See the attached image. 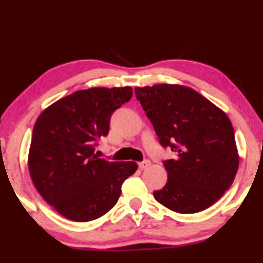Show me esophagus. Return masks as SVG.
Wrapping results in <instances>:
<instances>
[{
  "mask_svg": "<svg viewBox=\"0 0 263 263\" xmlns=\"http://www.w3.org/2000/svg\"><path fill=\"white\" fill-rule=\"evenodd\" d=\"M149 165H151V162L148 159H145V160H143V162L138 163V166H140V169H142V170L147 169V167L149 166Z\"/></svg>",
  "mask_w": 263,
  "mask_h": 263,
  "instance_id": "esophagus-1",
  "label": "esophagus"
}]
</instances>
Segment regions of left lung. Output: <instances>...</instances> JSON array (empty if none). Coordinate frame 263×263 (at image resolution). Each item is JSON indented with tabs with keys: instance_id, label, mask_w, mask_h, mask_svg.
<instances>
[{
	"instance_id": "left-lung-1",
	"label": "left lung",
	"mask_w": 263,
	"mask_h": 263,
	"mask_svg": "<svg viewBox=\"0 0 263 263\" xmlns=\"http://www.w3.org/2000/svg\"><path fill=\"white\" fill-rule=\"evenodd\" d=\"M163 147L178 153L164 162L167 182L154 198L176 213L207 210L232 186L239 167L235 136L222 109L180 84L135 88Z\"/></svg>"
}]
</instances>
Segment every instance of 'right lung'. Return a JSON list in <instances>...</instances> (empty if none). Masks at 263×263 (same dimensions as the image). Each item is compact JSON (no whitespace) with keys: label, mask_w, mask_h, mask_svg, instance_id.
<instances>
[{"label":"right lung","mask_w":263,"mask_h":263,"mask_svg":"<svg viewBox=\"0 0 263 263\" xmlns=\"http://www.w3.org/2000/svg\"><path fill=\"white\" fill-rule=\"evenodd\" d=\"M131 87L89 88L61 98L37 118L28 167L41 197L63 217L89 222L107 213L135 162H107L94 153L110 118L131 99Z\"/></svg>","instance_id":"right-lung-1"}]
</instances>
